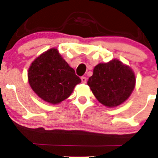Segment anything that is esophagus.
<instances>
[{
    "label": "esophagus",
    "mask_w": 158,
    "mask_h": 158,
    "mask_svg": "<svg viewBox=\"0 0 158 158\" xmlns=\"http://www.w3.org/2000/svg\"><path fill=\"white\" fill-rule=\"evenodd\" d=\"M81 80H82V83H85L87 81V78L85 77V76H82V77H81Z\"/></svg>",
    "instance_id": "esophagus-1"
}]
</instances>
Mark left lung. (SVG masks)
Returning a JSON list of instances; mask_svg holds the SVG:
<instances>
[{
    "mask_svg": "<svg viewBox=\"0 0 158 158\" xmlns=\"http://www.w3.org/2000/svg\"><path fill=\"white\" fill-rule=\"evenodd\" d=\"M135 81L130 67L113 60L97 65L87 83L100 103L107 107H115L128 99L135 89Z\"/></svg>",
    "mask_w": 158,
    "mask_h": 158,
    "instance_id": "obj_1",
    "label": "left lung"
}]
</instances>
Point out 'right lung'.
Here are the masks:
<instances>
[{"instance_id": "add662e5", "label": "right lung", "mask_w": 158, "mask_h": 158, "mask_svg": "<svg viewBox=\"0 0 158 158\" xmlns=\"http://www.w3.org/2000/svg\"><path fill=\"white\" fill-rule=\"evenodd\" d=\"M28 80L40 98L54 105L66 99L81 82L75 70L54 48L42 53L31 63Z\"/></svg>"}]
</instances>
